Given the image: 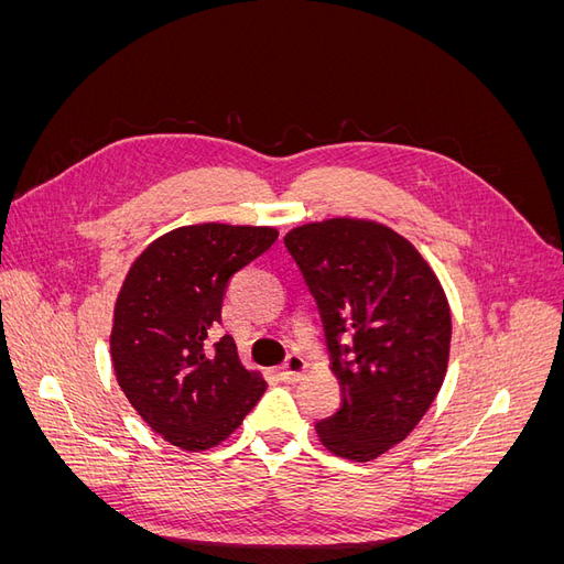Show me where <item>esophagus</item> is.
I'll return each mask as SVG.
<instances>
[{
	"label": "esophagus",
	"instance_id": "esophagus-1",
	"mask_svg": "<svg viewBox=\"0 0 564 564\" xmlns=\"http://www.w3.org/2000/svg\"><path fill=\"white\" fill-rule=\"evenodd\" d=\"M305 360H303V355H299V352H292V355H286V360H284V365H282V379L284 381H289V383H294V381H301V377H303V371H305Z\"/></svg>",
	"mask_w": 564,
	"mask_h": 564
}]
</instances>
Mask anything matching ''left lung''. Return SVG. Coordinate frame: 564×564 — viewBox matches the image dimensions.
I'll return each mask as SVG.
<instances>
[{
    "label": "left lung",
    "mask_w": 564,
    "mask_h": 564,
    "mask_svg": "<svg viewBox=\"0 0 564 564\" xmlns=\"http://www.w3.org/2000/svg\"><path fill=\"white\" fill-rule=\"evenodd\" d=\"M284 245L317 301L340 386L338 412L315 425L319 442L340 458H377L416 429L445 381V289L416 247L377 220H317Z\"/></svg>",
    "instance_id": "8db88e82"
}]
</instances>
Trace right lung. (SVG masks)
I'll return each instance as SVG.
<instances>
[{"label":"right lung","mask_w":564,"mask_h":564,"mask_svg":"<svg viewBox=\"0 0 564 564\" xmlns=\"http://www.w3.org/2000/svg\"><path fill=\"white\" fill-rule=\"evenodd\" d=\"M278 240L268 226H183L150 242L119 289L110 357L119 388L166 442L204 452L228 440L265 392L232 336L214 344L230 278Z\"/></svg>","instance_id":"right-lung-1"}]
</instances>
